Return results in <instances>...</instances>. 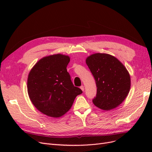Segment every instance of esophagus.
<instances>
[{
	"label": "esophagus",
	"instance_id": "esophagus-1",
	"mask_svg": "<svg viewBox=\"0 0 152 152\" xmlns=\"http://www.w3.org/2000/svg\"><path fill=\"white\" fill-rule=\"evenodd\" d=\"M80 88L81 89V90H82V91H84V86H81L80 87Z\"/></svg>",
	"mask_w": 152,
	"mask_h": 152
}]
</instances>
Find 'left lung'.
<instances>
[{"mask_svg":"<svg viewBox=\"0 0 152 152\" xmlns=\"http://www.w3.org/2000/svg\"><path fill=\"white\" fill-rule=\"evenodd\" d=\"M86 62L97 87L94 104L106 111L118 107L131 87V78L126 67L115 57L104 53L92 54Z\"/></svg>","mask_w":152,"mask_h":152,"instance_id":"left-lung-1","label":"left lung"}]
</instances>
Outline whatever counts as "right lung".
Listing matches in <instances>:
<instances>
[{
	"label": "right lung",
	"instance_id": "add662e5",
	"mask_svg": "<svg viewBox=\"0 0 152 152\" xmlns=\"http://www.w3.org/2000/svg\"><path fill=\"white\" fill-rule=\"evenodd\" d=\"M70 58L57 54L45 56L30 72L27 89L30 99L40 112L59 117L72 107L76 96L82 93L73 86L66 67Z\"/></svg>",
	"mask_w": 152,
	"mask_h": 152
}]
</instances>
